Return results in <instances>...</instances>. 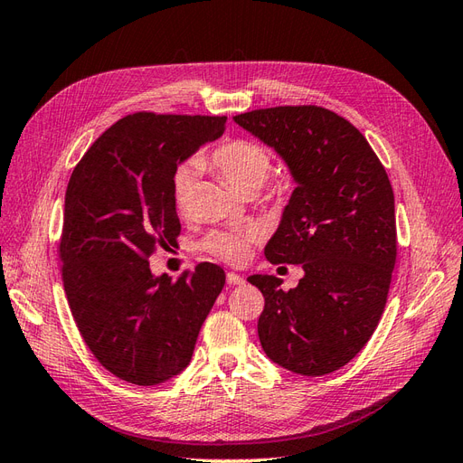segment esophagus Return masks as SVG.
<instances>
[{
	"label": "esophagus",
	"mask_w": 463,
	"mask_h": 463,
	"mask_svg": "<svg viewBox=\"0 0 463 463\" xmlns=\"http://www.w3.org/2000/svg\"><path fill=\"white\" fill-rule=\"evenodd\" d=\"M226 282H228V286H241V284H245V278L240 276V274H235V272H228Z\"/></svg>",
	"instance_id": "obj_1"
}]
</instances>
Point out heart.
Returning <instances> with one entry per match:
<instances>
[{"instance_id": "heart-1", "label": "heart", "mask_w": 463, "mask_h": 463, "mask_svg": "<svg viewBox=\"0 0 463 463\" xmlns=\"http://www.w3.org/2000/svg\"><path fill=\"white\" fill-rule=\"evenodd\" d=\"M199 167H210L218 172L228 184L240 193H255L264 185L272 170L270 152L260 143L249 138H228L213 150H208L197 158L177 167L172 181L174 204L179 214H185L194 191V181L199 177ZM257 233L253 230H232L210 233L204 240V249L228 262H241L247 257L249 243Z\"/></svg>"}]
</instances>
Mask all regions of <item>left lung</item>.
<instances>
[{"label": "left lung", "instance_id": "8db88e82", "mask_svg": "<svg viewBox=\"0 0 463 463\" xmlns=\"http://www.w3.org/2000/svg\"><path fill=\"white\" fill-rule=\"evenodd\" d=\"M233 121L276 150L296 181L264 257L301 264L291 289L253 274L264 296L259 338L276 365L303 376L338 371L373 335L396 264L394 191L367 138L320 106H278Z\"/></svg>", "mask_w": 463, "mask_h": 463}]
</instances>
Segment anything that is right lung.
<instances>
[{
	"label": "right lung",
	"mask_w": 463,
	"mask_h": 463,
	"mask_svg": "<svg viewBox=\"0 0 463 463\" xmlns=\"http://www.w3.org/2000/svg\"><path fill=\"white\" fill-rule=\"evenodd\" d=\"M226 119L128 116L96 138L69 179L60 241L65 296L82 340L121 381L154 386L184 371L226 284L213 262L175 282L148 264L181 232L177 165L218 138Z\"/></svg>",
	"instance_id": "add662e5"
}]
</instances>
